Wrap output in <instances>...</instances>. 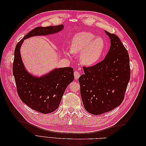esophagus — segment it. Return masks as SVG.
I'll return each instance as SVG.
<instances>
[{"mask_svg": "<svg viewBox=\"0 0 146 146\" xmlns=\"http://www.w3.org/2000/svg\"><path fill=\"white\" fill-rule=\"evenodd\" d=\"M80 76V74L78 71H75L74 72V77L76 79H78Z\"/></svg>", "mask_w": 146, "mask_h": 146, "instance_id": "1", "label": "esophagus"}]
</instances>
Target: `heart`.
Masks as SVG:
<instances>
[{
	"instance_id": "b5f03b06",
	"label": "heart",
	"mask_w": 146,
	"mask_h": 146,
	"mask_svg": "<svg viewBox=\"0 0 146 146\" xmlns=\"http://www.w3.org/2000/svg\"><path fill=\"white\" fill-rule=\"evenodd\" d=\"M105 48V42L102 38L88 32L77 33L70 44V52L74 54L80 53L79 60L85 66H91L98 62Z\"/></svg>"
}]
</instances>
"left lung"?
Instances as JSON below:
<instances>
[{
    "label": "left lung",
    "instance_id": "8db88e82",
    "mask_svg": "<svg viewBox=\"0 0 146 146\" xmlns=\"http://www.w3.org/2000/svg\"><path fill=\"white\" fill-rule=\"evenodd\" d=\"M105 32L111 42L108 54L100 63L83 66L85 74L78 78L84 107L95 115L121 104L130 78L129 53L117 36Z\"/></svg>",
    "mask_w": 146,
    "mask_h": 146
}]
</instances>
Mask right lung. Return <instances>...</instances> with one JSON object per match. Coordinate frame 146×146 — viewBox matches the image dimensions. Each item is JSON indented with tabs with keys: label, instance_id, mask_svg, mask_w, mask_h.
<instances>
[{
	"label": "right lung",
	"instance_id": "1",
	"mask_svg": "<svg viewBox=\"0 0 146 146\" xmlns=\"http://www.w3.org/2000/svg\"><path fill=\"white\" fill-rule=\"evenodd\" d=\"M63 25L38 27L25 35L17 44L13 64V74L21 100L30 108L47 114L58 108L64 92L74 79L72 68L55 69L42 77H33L29 74L21 59L20 48L24 39L33 36L47 35L60 32Z\"/></svg>",
	"mask_w": 146,
	"mask_h": 146
}]
</instances>
